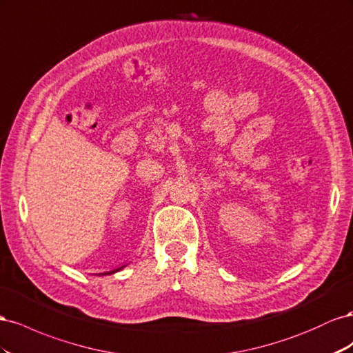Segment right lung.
Wrapping results in <instances>:
<instances>
[{"mask_svg":"<svg viewBox=\"0 0 353 353\" xmlns=\"http://www.w3.org/2000/svg\"><path fill=\"white\" fill-rule=\"evenodd\" d=\"M119 269H121V268H119ZM117 270H118V269H117ZM117 270H110V272H109V274H114V272H117Z\"/></svg>","mask_w":353,"mask_h":353,"instance_id":"obj_1","label":"right lung"}]
</instances>
